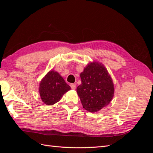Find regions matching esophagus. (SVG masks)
I'll use <instances>...</instances> for the list:
<instances>
[{"instance_id": "esophagus-1", "label": "esophagus", "mask_w": 153, "mask_h": 153, "mask_svg": "<svg viewBox=\"0 0 153 153\" xmlns=\"http://www.w3.org/2000/svg\"><path fill=\"white\" fill-rule=\"evenodd\" d=\"M70 87L72 89H76V84H71Z\"/></svg>"}]
</instances>
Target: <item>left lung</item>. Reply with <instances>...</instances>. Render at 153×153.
I'll list each match as a JSON object with an SVG mask.
<instances>
[{"label": "left lung", "instance_id": "obj_1", "mask_svg": "<svg viewBox=\"0 0 153 153\" xmlns=\"http://www.w3.org/2000/svg\"><path fill=\"white\" fill-rule=\"evenodd\" d=\"M82 84L76 91L83 108L95 112L112 100L114 87L112 78L103 65L97 62L88 64L80 73Z\"/></svg>", "mask_w": 153, "mask_h": 153}]
</instances>
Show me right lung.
I'll return each instance as SVG.
<instances>
[{
  "instance_id": "right-lung-1",
  "label": "right lung",
  "mask_w": 153,
  "mask_h": 153,
  "mask_svg": "<svg viewBox=\"0 0 153 153\" xmlns=\"http://www.w3.org/2000/svg\"><path fill=\"white\" fill-rule=\"evenodd\" d=\"M70 89V86L55 71H50L46 75L40 82L39 89L41 100L48 105L58 102L63 94Z\"/></svg>"
}]
</instances>
